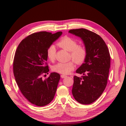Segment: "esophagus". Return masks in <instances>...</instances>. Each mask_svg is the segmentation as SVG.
Segmentation results:
<instances>
[{
	"instance_id": "1",
	"label": "esophagus",
	"mask_w": 126,
	"mask_h": 126,
	"mask_svg": "<svg viewBox=\"0 0 126 126\" xmlns=\"http://www.w3.org/2000/svg\"><path fill=\"white\" fill-rule=\"evenodd\" d=\"M61 78L64 79V78H65V77H66V75H61Z\"/></svg>"
}]
</instances>
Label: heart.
<instances>
[{
    "instance_id": "b5f03b06",
    "label": "heart",
    "mask_w": 126,
    "mask_h": 126,
    "mask_svg": "<svg viewBox=\"0 0 126 126\" xmlns=\"http://www.w3.org/2000/svg\"><path fill=\"white\" fill-rule=\"evenodd\" d=\"M60 47L69 52V57L73 61L68 62H60L53 66L52 70L57 73L66 75L70 73L75 68V63L77 64H81L85 61L87 57V50L82 45H78V43L75 39L70 37L65 36L62 38L57 43ZM56 53V48L54 45H51L48 47L47 54L48 58L50 61L55 60Z\"/></svg>"
}]
</instances>
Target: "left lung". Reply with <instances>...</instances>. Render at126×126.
I'll return each mask as SVG.
<instances>
[{"label": "left lung", "instance_id": "8db88e82", "mask_svg": "<svg viewBox=\"0 0 126 126\" xmlns=\"http://www.w3.org/2000/svg\"><path fill=\"white\" fill-rule=\"evenodd\" d=\"M69 32L79 37L87 50L84 63L76 71L83 76H74L72 94L79 103L89 104L97 100L106 87L110 53L103 39L96 33L85 29H73Z\"/></svg>", "mask_w": 126, "mask_h": 126}]
</instances>
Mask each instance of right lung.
<instances>
[{
    "instance_id": "obj_1",
    "label": "right lung",
    "mask_w": 126,
    "mask_h": 126,
    "mask_svg": "<svg viewBox=\"0 0 126 126\" xmlns=\"http://www.w3.org/2000/svg\"><path fill=\"white\" fill-rule=\"evenodd\" d=\"M62 34L61 31L33 33L22 40L16 51L13 70L16 83L23 96L34 105L46 106L55 96L60 75L52 73L44 80L42 75L49 71L47 48Z\"/></svg>"
}]
</instances>
